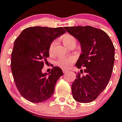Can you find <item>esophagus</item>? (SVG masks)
I'll use <instances>...</instances> for the list:
<instances>
[{
  "mask_svg": "<svg viewBox=\"0 0 122 122\" xmlns=\"http://www.w3.org/2000/svg\"><path fill=\"white\" fill-rule=\"evenodd\" d=\"M67 71H68V70H66V69H62V72H63L64 73H67Z\"/></svg>",
  "mask_w": 122,
  "mask_h": 122,
  "instance_id": "1",
  "label": "esophagus"
}]
</instances>
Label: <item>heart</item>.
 <instances>
[{"label": "heart", "mask_w": 122, "mask_h": 122, "mask_svg": "<svg viewBox=\"0 0 122 122\" xmlns=\"http://www.w3.org/2000/svg\"><path fill=\"white\" fill-rule=\"evenodd\" d=\"M62 41L64 44L68 47H70V46L72 44L76 43V38L70 35H66L62 36ZM56 44H57L56 40H54L49 46V54L51 55H53L54 54V51H55ZM75 60H76V58L73 56H69L67 58H61L56 61V65L61 68H67L73 64Z\"/></svg>", "instance_id": "heart-1"}]
</instances>
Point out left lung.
<instances>
[{
  "label": "left lung",
  "instance_id": "1",
  "mask_svg": "<svg viewBox=\"0 0 122 122\" xmlns=\"http://www.w3.org/2000/svg\"><path fill=\"white\" fill-rule=\"evenodd\" d=\"M80 42L82 53L76 67H86L77 72L71 86L73 98L80 103H90L103 92L111 78L114 62V47L107 34L90 26L66 27Z\"/></svg>",
  "mask_w": 122,
  "mask_h": 122
}]
</instances>
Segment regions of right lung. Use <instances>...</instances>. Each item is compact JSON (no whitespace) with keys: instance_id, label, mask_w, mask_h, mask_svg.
Segmentation results:
<instances>
[{"instance_id":"right-lung-1","label":"right lung","mask_w":122,"mask_h":122,"mask_svg":"<svg viewBox=\"0 0 122 122\" xmlns=\"http://www.w3.org/2000/svg\"><path fill=\"white\" fill-rule=\"evenodd\" d=\"M66 32L62 27H29L15 39L11 54V70L22 96L32 103H42L54 94L55 83L63 75L54 67L48 76L42 72L49 57V46Z\"/></svg>"}]
</instances>
